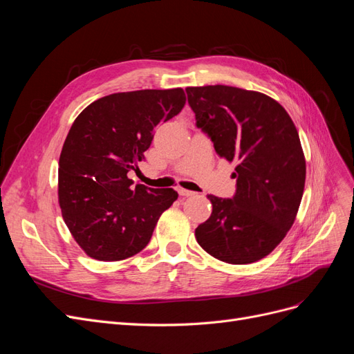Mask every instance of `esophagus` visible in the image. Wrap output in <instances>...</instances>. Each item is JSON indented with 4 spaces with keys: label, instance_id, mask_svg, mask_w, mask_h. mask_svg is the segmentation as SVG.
I'll return each instance as SVG.
<instances>
[{
    "label": "esophagus",
    "instance_id": "esophagus-1",
    "mask_svg": "<svg viewBox=\"0 0 354 354\" xmlns=\"http://www.w3.org/2000/svg\"><path fill=\"white\" fill-rule=\"evenodd\" d=\"M178 194H180V196H183V198L195 196V192H192V190H186V189H178Z\"/></svg>",
    "mask_w": 354,
    "mask_h": 354
}]
</instances>
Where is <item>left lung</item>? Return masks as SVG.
Here are the masks:
<instances>
[{
  "label": "left lung",
  "instance_id": "8db88e82",
  "mask_svg": "<svg viewBox=\"0 0 354 354\" xmlns=\"http://www.w3.org/2000/svg\"><path fill=\"white\" fill-rule=\"evenodd\" d=\"M196 125L220 158L238 165L232 199L208 195L211 217L195 230L214 259L250 264L291 229L306 183V159L291 116L269 95L229 85L187 87Z\"/></svg>",
  "mask_w": 354,
  "mask_h": 354
}]
</instances>
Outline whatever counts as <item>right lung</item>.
<instances>
[{
	"instance_id": "right-lung-1",
	"label": "right lung",
	"mask_w": 354,
	"mask_h": 354,
	"mask_svg": "<svg viewBox=\"0 0 354 354\" xmlns=\"http://www.w3.org/2000/svg\"><path fill=\"white\" fill-rule=\"evenodd\" d=\"M183 88L115 93L73 121L59 159V205L73 239L99 261L140 252L156 223L178 198L174 189L133 186L153 128L181 112Z\"/></svg>"
}]
</instances>
